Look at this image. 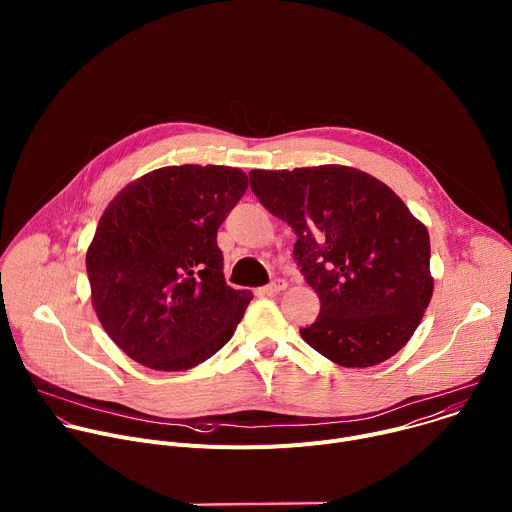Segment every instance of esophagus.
<instances>
[{
    "instance_id": "34e87169",
    "label": "esophagus",
    "mask_w": 512,
    "mask_h": 512,
    "mask_svg": "<svg viewBox=\"0 0 512 512\" xmlns=\"http://www.w3.org/2000/svg\"><path fill=\"white\" fill-rule=\"evenodd\" d=\"M285 287H287V281H283V279H275L273 283L265 285L261 291H263V294H267V296H275V294H279V291H283Z\"/></svg>"
}]
</instances>
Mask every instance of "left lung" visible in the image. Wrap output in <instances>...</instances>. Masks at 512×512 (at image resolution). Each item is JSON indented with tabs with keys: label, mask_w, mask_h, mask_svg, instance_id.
Instances as JSON below:
<instances>
[{
	"label": "left lung",
	"mask_w": 512,
	"mask_h": 512,
	"mask_svg": "<svg viewBox=\"0 0 512 512\" xmlns=\"http://www.w3.org/2000/svg\"><path fill=\"white\" fill-rule=\"evenodd\" d=\"M249 178L261 204L298 235L294 257L322 304L302 338L346 369L397 354L433 294L425 225L387 184L350 166Z\"/></svg>",
	"instance_id": "8db88e82"
}]
</instances>
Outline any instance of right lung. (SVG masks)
Masks as SVG:
<instances>
[{
    "label": "right lung",
    "instance_id": "right-lung-1",
    "mask_svg": "<svg viewBox=\"0 0 512 512\" xmlns=\"http://www.w3.org/2000/svg\"><path fill=\"white\" fill-rule=\"evenodd\" d=\"M249 186L229 166H166L129 182L87 251L91 300L109 338L154 371H188L235 334L249 289L225 281L216 231Z\"/></svg>",
    "mask_w": 512,
    "mask_h": 512
}]
</instances>
